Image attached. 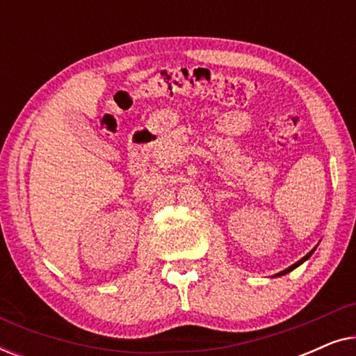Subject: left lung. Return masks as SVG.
<instances>
[{"label": "left lung", "instance_id": "8db88e82", "mask_svg": "<svg viewBox=\"0 0 356 356\" xmlns=\"http://www.w3.org/2000/svg\"><path fill=\"white\" fill-rule=\"evenodd\" d=\"M314 250H316V248H314ZM314 250H313V251H309V252H308V254H306L305 257H301V259H300L298 262H295V264H293V266H290V267H289V269H285V270H282V272H279V274H275V277H280V275H285V274H289V272H291V270H293V269H295V267H298L300 264H303V262H305L306 259H309V256H311V254H313V252H314Z\"/></svg>", "mask_w": 356, "mask_h": 356}]
</instances>
